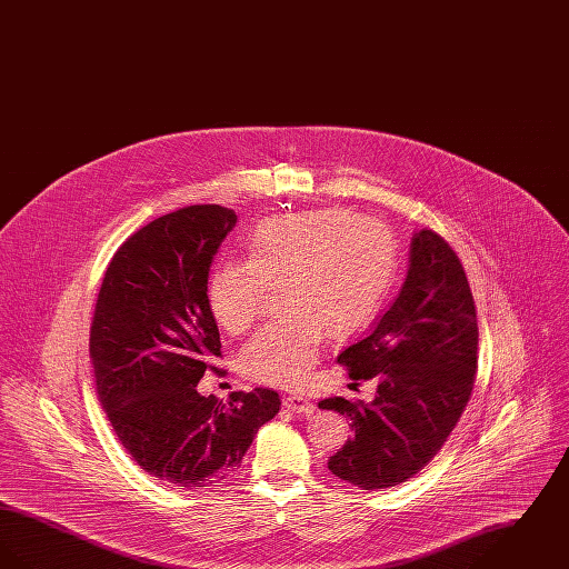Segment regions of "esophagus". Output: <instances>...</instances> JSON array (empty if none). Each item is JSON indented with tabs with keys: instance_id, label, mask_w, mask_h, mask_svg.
Instances as JSON below:
<instances>
[{
	"instance_id": "1",
	"label": "esophagus",
	"mask_w": 569,
	"mask_h": 569,
	"mask_svg": "<svg viewBox=\"0 0 569 569\" xmlns=\"http://www.w3.org/2000/svg\"><path fill=\"white\" fill-rule=\"evenodd\" d=\"M283 407L295 411V413H311L313 411V403L300 395H286L283 397Z\"/></svg>"
}]
</instances>
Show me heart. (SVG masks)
<instances>
[{"instance_id": "heart-1", "label": "heart", "mask_w": 569, "mask_h": 569, "mask_svg": "<svg viewBox=\"0 0 569 569\" xmlns=\"http://www.w3.org/2000/svg\"><path fill=\"white\" fill-rule=\"evenodd\" d=\"M397 269V239L378 219L337 209L269 217L247 237L244 260L211 272L207 300L219 328L241 335L279 286L283 313L249 339L241 367L256 381L297 386L326 330L346 337L378 313Z\"/></svg>"}]
</instances>
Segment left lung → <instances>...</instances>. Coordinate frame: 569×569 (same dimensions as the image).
Returning a JSON list of instances; mask_svg holds the SVG:
<instances>
[{
	"instance_id": "8db88e82",
	"label": "left lung",
	"mask_w": 569,
	"mask_h": 569,
	"mask_svg": "<svg viewBox=\"0 0 569 569\" xmlns=\"http://www.w3.org/2000/svg\"><path fill=\"white\" fill-rule=\"evenodd\" d=\"M378 378L371 403L320 401L352 425L328 469L360 490L390 488L433 460L457 427L478 369V318L459 256L433 230L411 239L406 283L376 328L337 358Z\"/></svg>"
}]
</instances>
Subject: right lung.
Here are the masks:
<instances>
[{
  "mask_svg": "<svg viewBox=\"0 0 569 569\" xmlns=\"http://www.w3.org/2000/svg\"><path fill=\"white\" fill-rule=\"evenodd\" d=\"M237 226L219 204H193L142 226L117 249L89 335L98 399L112 431L149 473L177 487L223 480L241 467L279 411L269 388L202 397L198 381L221 356L207 283Z\"/></svg>",
  "mask_w": 569,
  "mask_h": 569,
  "instance_id": "obj_1",
  "label": "right lung"
}]
</instances>
